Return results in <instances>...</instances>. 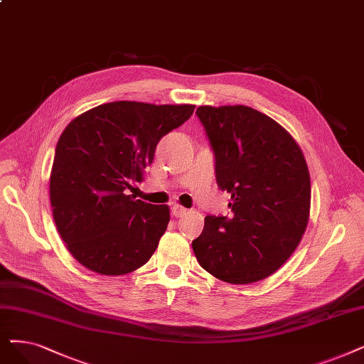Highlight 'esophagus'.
Segmentation results:
<instances>
[{"label":"esophagus","mask_w":364,"mask_h":364,"mask_svg":"<svg viewBox=\"0 0 364 364\" xmlns=\"http://www.w3.org/2000/svg\"><path fill=\"white\" fill-rule=\"evenodd\" d=\"M186 212H188V209H185V208L179 206V205H173V208H171V213H173L174 216H176V218L183 216Z\"/></svg>","instance_id":"34e87169"}]
</instances>
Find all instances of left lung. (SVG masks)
<instances>
[{
	"instance_id": "left-lung-1",
	"label": "left lung",
	"mask_w": 364,
	"mask_h": 364,
	"mask_svg": "<svg viewBox=\"0 0 364 364\" xmlns=\"http://www.w3.org/2000/svg\"><path fill=\"white\" fill-rule=\"evenodd\" d=\"M216 183L231 194L232 218L206 216L193 240L200 266L228 284L267 278L306 230L311 178L301 149L278 122L248 106H200Z\"/></svg>"
}]
</instances>
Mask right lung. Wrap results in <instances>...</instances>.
I'll return each instance as SVG.
<instances>
[{
  "instance_id": "1",
  "label": "right lung",
  "mask_w": 364,
  "mask_h": 364,
  "mask_svg": "<svg viewBox=\"0 0 364 364\" xmlns=\"http://www.w3.org/2000/svg\"><path fill=\"white\" fill-rule=\"evenodd\" d=\"M193 105L113 101L73 119L58 140L50 205L70 254L100 274L148 263L170 221L168 206L136 200L158 141L191 118Z\"/></svg>"
}]
</instances>
